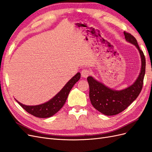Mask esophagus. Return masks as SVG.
I'll use <instances>...</instances> for the list:
<instances>
[{
  "label": "esophagus",
  "instance_id": "esophagus-1",
  "mask_svg": "<svg viewBox=\"0 0 152 152\" xmlns=\"http://www.w3.org/2000/svg\"><path fill=\"white\" fill-rule=\"evenodd\" d=\"M90 73L91 72H90L89 70H88V69H87V68H85V69H83V70H82V72H81V75L83 77L86 78V77H87L89 75Z\"/></svg>",
  "mask_w": 152,
  "mask_h": 152
}]
</instances>
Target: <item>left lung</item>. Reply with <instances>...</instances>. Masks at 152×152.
Returning <instances> with one entry per match:
<instances>
[{
    "mask_svg": "<svg viewBox=\"0 0 152 152\" xmlns=\"http://www.w3.org/2000/svg\"><path fill=\"white\" fill-rule=\"evenodd\" d=\"M127 42L135 45L141 58V70L137 80L132 85L122 91H115L106 87L92 77H87L89 86V98L94 108L105 115H115L126 110L141 93L145 74L146 59L135 37L124 31Z\"/></svg>",
    "mask_w": 152,
    "mask_h": 152,
    "instance_id": "left-lung-1",
    "label": "left lung"
}]
</instances>
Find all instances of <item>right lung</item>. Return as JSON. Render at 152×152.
Listing matches in <instances>:
<instances>
[{"label": "right lung", "instance_id": "add662e5", "mask_svg": "<svg viewBox=\"0 0 152 152\" xmlns=\"http://www.w3.org/2000/svg\"><path fill=\"white\" fill-rule=\"evenodd\" d=\"M80 78V73L79 72L69 80L63 88L48 102L36 106H27L19 103L25 110L35 117L39 118H48L56 113L65 103L70 90Z\"/></svg>", "mask_w": 152, "mask_h": 152}]
</instances>
